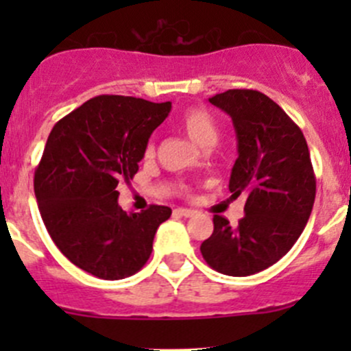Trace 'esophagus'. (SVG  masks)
I'll list each match as a JSON object with an SVG mask.
<instances>
[{"instance_id":"34e87169","label":"esophagus","mask_w":351,"mask_h":351,"mask_svg":"<svg viewBox=\"0 0 351 351\" xmlns=\"http://www.w3.org/2000/svg\"><path fill=\"white\" fill-rule=\"evenodd\" d=\"M176 212H178L180 215H183V217H193V215L197 214L192 208H176Z\"/></svg>"}]
</instances>
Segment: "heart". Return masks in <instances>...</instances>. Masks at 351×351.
I'll list each match as a JSON object with an SVG mask.
<instances>
[{
    "mask_svg": "<svg viewBox=\"0 0 351 351\" xmlns=\"http://www.w3.org/2000/svg\"><path fill=\"white\" fill-rule=\"evenodd\" d=\"M180 129L183 130L186 137L193 144L200 147H210L217 143L219 139V125L214 117L205 108L193 107L189 108L178 120ZM154 153V144H147L146 154L151 156Z\"/></svg>",
    "mask_w": 351,
    "mask_h": 351,
    "instance_id": "b5f03b06",
    "label": "heart"
}]
</instances>
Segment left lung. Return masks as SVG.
<instances>
[{"instance_id": "8db88e82", "label": "left lung", "mask_w": 351, "mask_h": 351, "mask_svg": "<svg viewBox=\"0 0 351 351\" xmlns=\"http://www.w3.org/2000/svg\"><path fill=\"white\" fill-rule=\"evenodd\" d=\"M208 101L232 119L238 159L229 190L247 198L238 226L214 215L200 251L219 274L247 277L277 263L302 234L316 197L313 162L302 130L267 95L228 90Z\"/></svg>"}]
</instances>
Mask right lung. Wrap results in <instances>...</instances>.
<instances>
[{"label":"right lung","instance_id":"right-lung-1","mask_svg":"<svg viewBox=\"0 0 351 351\" xmlns=\"http://www.w3.org/2000/svg\"><path fill=\"white\" fill-rule=\"evenodd\" d=\"M171 101L101 95L59 120L35 169L34 190L52 241L71 263L104 280L137 274L171 208L127 214L117 185L139 169L151 134Z\"/></svg>","mask_w":351,"mask_h":351}]
</instances>
